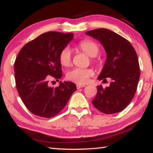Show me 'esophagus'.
Returning <instances> with one entry per match:
<instances>
[{"label": "esophagus", "instance_id": "esophagus-1", "mask_svg": "<svg viewBox=\"0 0 153 153\" xmlns=\"http://www.w3.org/2000/svg\"><path fill=\"white\" fill-rule=\"evenodd\" d=\"M76 87H77V89H79V88H81L85 87V85H84V84H77L76 85Z\"/></svg>", "mask_w": 153, "mask_h": 153}]
</instances>
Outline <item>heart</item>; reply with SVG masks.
I'll list each match as a JSON object with an SVG mask.
<instances>
[{
	"label": "heart",
	"instance_id": "obj_1",
	"mask_svg": "<svg viewBox=\"0 0 153 153\" xmlns=\"http://www.w3.org/2000/svg\"><path fill=\"white\" fill-rule=\"evenodd\" d=\"M77 47L83 53L86 54L90 57H95L99 52V46L97 43L92 40H86L81 41L77 45ZM59 61L63 66L69 67L71 65L72 55L71 49L68 46L65 47L61 51L59 55ZM92 61L97 63V61L92 59ZM94 75V71L92 69L74 68L68 72L67 78L72 82L79 84H85L88 82L90 77Z\"/></svg>",
	"mask_w": 153,
	"mask_h": 153
}]
</instances>
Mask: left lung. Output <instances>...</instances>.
<instances>
[{
	"label": "left lung",
	"instance_id": "left-lung-1",
	"mask_svg": "<svg viewBox=\"0 0 153 153\" xmlns=\"http://www.w3.org/2000/svg\"><path fill=\"white\" fill-rule=\"evenodd\" d=\"M102 44L107 53L104 67L98 79L110 86H97V94L92 100L94 107L105 114L123 111L132 100L140 78V66L135 49L128 40L113 31L98 28L88 31Z\"/></svg>",
	"mask_w": 153,
	"mask_h": 153
}]
</instances>
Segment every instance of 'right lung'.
<instances>
[{"label":"right lung","instance_id":"add662e5","mask_svg":"<svg viewBox=\"0 0 153 153\" xmlns=\"http://www.w3.org/2000/svg\"><path fill=\"white\" fill-rule=\"evenodd\" d=\"M73 38L72 33L48 32L27 42L18 53L14 64L16 88L25 107L36 115H56L77 89L71 82L48 86L51 77L59 80L63 75L59 55Z\"/></svg>","mask_w":153,"mask_h":153}]
</instances>
